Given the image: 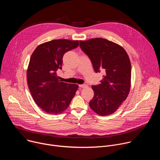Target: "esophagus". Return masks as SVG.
<instances>
[{
	"instance_id": "obj_1",
	"label": "esophagus",
	"mask_w": 160,
	"mask_h": 160,
	"mask_svg": "<svg viewBox=\"0 0 160 160\" xmlns=\"http://www.w3.org/2000/svg\"><path fill=\"white\" fill-rule=\"evenodd\" d=\"M79 87L81 88H85L87 87V85L86 84H80V85H79Z\"/></svg>"
}]
</instances>
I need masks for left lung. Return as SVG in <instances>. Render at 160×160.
I'll return each instance as SVG.
<instances>
[{
	"mask_svg": "<svg viewBox=\"0 0 160 160\" xmlns=\"http://www.w3.org/2000/svg\"><path fill=\"white\" fill-rule=\"evenodd\" d=\"M81 49L88 56L96 73L104 75L98 85L89 106L101 116L115 112L127 99L131 85V63L125 50L120 45L102 38L80 41Z\"/></svg>",
	"mask_w": 160,
	"mask_h": 160,
	"instance_id": "obj_1",
	"label": "left lung"
}]
</instances>
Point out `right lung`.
<instances>
[{
    "instance_id": "right-lung-1",
    "label": "right lung",
    "mask_w": 160,
    "mask_h": 160,
    "mask_svg": "<svg viewBox=\"0 0 160 160\" xmlns=\"http://www.w3.org/2000/svg\"><path fill=\"white\" fill-rule=\"evenodd\" d=\"M78 45V40H53L39 45L31 56L27 73L28 88L35 103L50 115L65 111L78 90V85L59 80L56 71L62 68L64 54Z\"/></svg>"
}]
</instances>
